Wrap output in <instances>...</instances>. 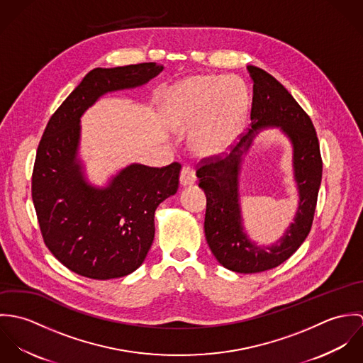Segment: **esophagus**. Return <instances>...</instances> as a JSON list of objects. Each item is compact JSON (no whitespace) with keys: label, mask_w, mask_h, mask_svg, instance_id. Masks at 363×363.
Wrapping results in <instances>:
<instances>
[{"label":"esophagus","mask_w":363,"mask_h":363,"mask_svg":"<svg viewBox=\"0 0 363 363\" xmlns=\"http://www.w3.org/2000/svg\"><path fill=\"white\" fill-rule=\"evenodd\" d=\"M196 179L197 177H196L194 169L191 166H189V164L183 166L182 173H180V183H182V186H191V184L196 183Z\"/></svg>","instance_id":"obj_1"}]
</instances>
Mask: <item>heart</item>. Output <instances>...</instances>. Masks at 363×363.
I'll return each instance as SVG.
<instances>
[{
    "label": "heart",
    "mask_w": 363,
    "mask_h": 363,
    "mask_svg": "<svg viewBox=\"0 0 363 363\" xmlns=\"http://www.w3.org/2000/svg\"><path fill=\"white\" fill-rule=\"evenodd\" d=\"M247 95L232 77L196 75L173 88L167 99V120L173 130L194 125L191 145L200 155L222 154L245 120Z\"/></svg>",
    "instance_id": "b5f03b06"
}]
</instances>
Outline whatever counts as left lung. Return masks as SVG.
<instances>
[{
    "label": "left lung",
    "instance_id": "obj_1",
    "mask_svg": "<svg viewBox=\"0 0 363 363\" xmlns=\"http://www.w3.org/2000/svg\"><path fill=\"white\" fill-rule=\"evenodd\" d=\"M253 79L252 128L240 134L239 144L225 156L201 159L199 186L207 196L204 230L208 246L225 268L255 274L278 267L289 259L308 238L314 218L323 160L318 138L308 113L272 75L249 65ZM262 126H279L294 147V169L300 191V207L286 235L271 248L253 244L244 233L238 204V173L241 156Z\"/></svg>",
    "mask_w": 363,
    "mask_h": 363
}]
</instances>
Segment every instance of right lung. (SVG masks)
Instances as JSON below:
<instances>
[{
	"instance_id": "add662e5",
	"label": "right lung",
	"mask_w": 363,
	"mask_h": 363,
	"mask_svg": "<svg viewBox=\"0 0 363 363\" xmlns=\"http://www.w3.org/2000/svg\"><path fill=\"white\" fill-rule=\"evenodd\" d=\"M163 69L156 62L95 68L54 111L38 147L32 200L52 256L72 272L111 279L135 271L155 236V209L179 189L182 164L133 163L96 189L77 159L84 111L102 95L135 88Z\"/></svg>"
}]
</instances>
